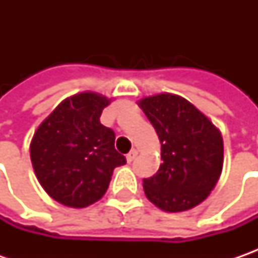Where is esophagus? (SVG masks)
<instances>
[{"label": "esophagus", "mask_w": 258, "mask_h": 258, "mask_svg": "<svg viewBox=\"0 0 258 258\" xmlns=\"http://www.w3.org/2000/svg\"><path fill=\"white\" fill-rule=\"evenodd\" d=\"M136 155H138V151H136V149H134V151H131L129 154L126 155V161H127V162L131 164V162H132V161H134V159H135V156H136Z\"/></svg>", "instance_id": "1"}]
</instances>
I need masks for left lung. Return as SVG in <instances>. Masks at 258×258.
Masks as SVG:
<instances>
[{
  "label": "left lung",
  "instance_id": "8db88e82",
  "mask_svg": "<svg viewBox=\"0 0 258 258\" xmlns=\"http://www.w3.org/2000/svg\"><path fill=\"white\" fill-rule=\"evenodd\" d=\"M138 104L158 134L164 161L144 179L146 198L165 213L191 210L211 194L223 172L220 129L178 94L148 96Z\"/></svg>",
  "mask_w": 258,
  "mask_h": 258
}]
</instances>
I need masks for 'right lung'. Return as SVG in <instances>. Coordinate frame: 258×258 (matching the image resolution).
Listing matches in <instances>:
<instances>
[{"instance_id": "1", "label": "right lung", "mask_w": 258, "mask_h": 258, "mask_svg": "<svg viewBox=\"0 0 258 258\" xmlns=\"http://www.w3.org/2000/svg\"><path fill=\"white\" fill-rule=\"evenodd\" d=\"M112 99L82 92L64 99L34 132L30 156L40 185L54 201L86 208L103 197L116 166L126 158L114 149V132L100 123Z\"/></svg>"}]
</instances>
